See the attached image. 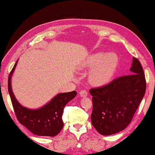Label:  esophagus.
Here are the masks:
<instances>
[{"mask_svg":"<svg viewBox=\"0 0 155 155\" xmlns=\"http://www.w3.org/2000/svg\"><path fill=\"white\" fill-rule=\"evenodd\" d=\"M79 94H80V96L81 97H87V95H88V93L85 90H82L81 91H80Z\"/></svg>","mask_w":155,"mask_h":155,"instance_id":"1","label":"esophagus"}]
</instances>
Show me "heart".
<instances>
[{"label": "heart", "mask_w": 155, "mask_h": 155, "mask_svg": "<svg viewBox=\"0 0 155 155\" xmlns=\"http://www.w3.org/2000/svg\"><path fill=\"white\" fill-rule=\"evenodd\" d=\"M119 58L114 52H96L89 56L81 64V68L91 70L88 81L94 87H102L109 84L116 73Z\"/></svg>", "instance_id": "heart-1"}]
</instances>
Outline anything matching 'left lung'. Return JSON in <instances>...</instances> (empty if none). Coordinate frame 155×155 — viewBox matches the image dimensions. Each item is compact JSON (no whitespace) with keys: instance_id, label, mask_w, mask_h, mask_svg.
Wrapping results in <instances>:
<instances>
[{"instance_id":"left-lung-1","label":"left lung","mask_w":155,"mask_h":155,"mask_svg":"<svg viewBox=\"0 0 155 155\" xmlns=\"http://www.w3.org/2000/svg\"><path fill=\"white\" fill-rule=\"evenodd\" d=\"M130 71L131 74L90 90L93 104L91 123L102 135H111L124 130L145 93V77L137 58H133Z\"/></svg>"}]
</instances>
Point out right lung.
Here are the masks:
<instances>
[{
    "mask_svg": "<svg viewBox=\"0 0 155 155\" xmlns=\"http://www.w3.org/2000/svg\"><path fill=\"white\" fill-rule=\"evenodd\" d=\"M18 60L8 76V90L16 118L19 123L36 135L54 137L61 132L64 123L62 113L64 107L68 102L77 96L76 91L58 93L44 106L37 109H31L20 104L13 93L11 78Z\"/></svg>",
    "mask_w": 155,
    "mask_h": 155,
    "instance_id": "add662e5",
    "label": "right lung"
}]
</instances>
